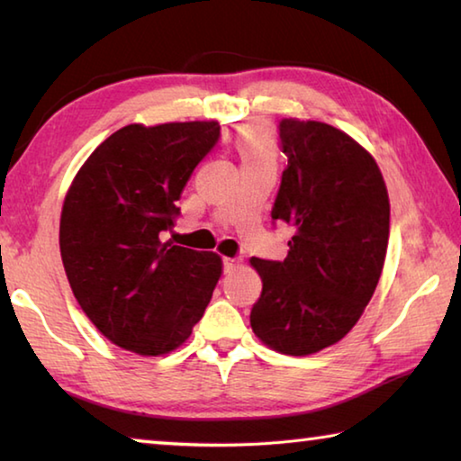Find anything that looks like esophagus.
Instances as JSON below:
<instances>
[{
  "label": "esophagus",
  "instance_id": "1",
  "mask_svg": "<svg viewBox=\"0 0 461 461\" xmlns=\"http://www.w3.org/2000/svg\"><path fill=\"white\" fill-rule=\"evenodd\" d=\"M236 267H238V260L223 258V272H225V275H230V272L236 270Z\"/></svg>",
  "mask_w": 461,
  "mask_h": 461
}]
</instances>
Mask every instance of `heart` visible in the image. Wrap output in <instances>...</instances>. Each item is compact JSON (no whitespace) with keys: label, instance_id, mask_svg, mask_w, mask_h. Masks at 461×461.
<instances>
[{"label":"heart","instance_id":"b5f03b06","mask_svg":"<svg viewBox=\"0 0 461 461\" xmlns=\"http://www.w3.org/2000/svg\"><path fill=\"white\" fill-rule=\"evenodd\" d=\"M238 148L244 160H275V146H272L267 128L260 126V123H249V126L244 128Z\"/></svg>","mask_w":461,"mask_h":461}]
</instances>
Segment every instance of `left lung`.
Wrapping results in <instances>:
<instances>
[{
  "instance_id": "left-lung-1",
  "label": "left lung",
  "mask_w": 461,
  "mask_h": 461,
  "mask_svg": "<svg viewBox=\"0 0 461 461\" xmlns=\"http://www.w3.org/2000/svg\"><path fill=\"white\" fill-rule=\"evenodd\" d=\"M288 160L272 223L291 230L285 260L252 258L262 294L249 323L280 354L307 356L338 343L364 313L386 258L390 203L372 156L321 122L283 118Z\"/></svg>"
}]
</instances>
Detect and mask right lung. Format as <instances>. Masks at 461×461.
I'll use <instances>...</instances> for the list:
<instances>
[{
    "mask_svg": "<svg viewBox=\"0 0 461 461\" xmlns=\"http://www.w3.org/2000/svg\"><path fill=\"white\" fill-rule=\"evenodd\" d=\"M220 123L185 122L113 131L77 173L60 215V256L73 294L115 346L173 352L205 313L221 258L173 241L176 201L213 150Z\"/></svg>",
    "mask_w": 461,
    "mask_h": 461,
    "instance_id": "obj_1",
    "label": "right lung"
}]
</instances>
